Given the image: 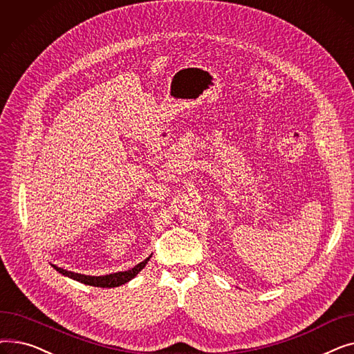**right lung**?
<instances>
[{
  "mask_svg": "<svg viewBox=\"0 0 354 354\" xmlns=\"http://www.w3.org/2000/svg\"><path fill=\"white\" fill-rule=\"evenodd\" d=\"M149 259L151 257L146 258L145 261H142L140 264L135 266L133 268H130L127 271H120V272H115V274H109V275H100V277H91V275H84V274H77V272H71V271H66L63 268L59 267H54V270H57L60 274L73 278V280H76L79 283L87 284V286H93V287H102V288H111V287H119L127 281L132 280L135 278L139 271L147 264Z\"/></svg>",
  "mask_w": 354,
  "mask_h": 354,
  "instance_id": "1",
  "label": "right lung"
}]
</instances>
